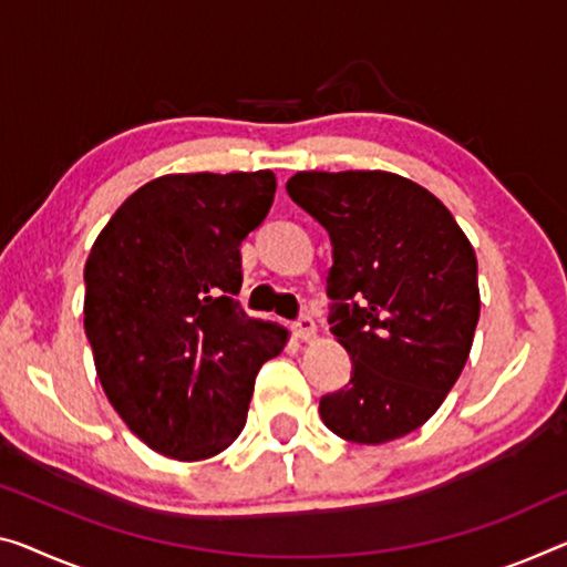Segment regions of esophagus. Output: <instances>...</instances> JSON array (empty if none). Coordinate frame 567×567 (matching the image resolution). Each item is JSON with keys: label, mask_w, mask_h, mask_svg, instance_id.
Instances as JSON below:
<instances>
[{"label": "esophagus", "mask_w": 567, "mask_h": 567, "mask_svg": "<svg viewBox=\"0 0 567 567\" xmlns=\"http://www.w3.org/2000/svg\"><path fill=\"white\" fill-rule=\"evenodd\" d=\"M293 332L301 339V342H313V339H317V324H313L311 317H301L293 324Z\"/></svg>", "instance_id": "1"}]
</instances>
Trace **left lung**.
<instances>
[{
    "label": "left lung",
    "mask_w": 567,
    "mask_h": 567,
    "mask_svg": "<svg viewBox=\"0 0 567 567\" xmlns=\"http://www.w3.org/2000/svg\"><path fill=\"white\" fill-rule=\"evenodd\" d=\"M289 195L332 238V334L350 385L319 415L339 439L388 443L429 421L472 352L476 254L439 197L393 172H296Z\"/></svg>",
    "instance_id": "1"
}]
</instances>
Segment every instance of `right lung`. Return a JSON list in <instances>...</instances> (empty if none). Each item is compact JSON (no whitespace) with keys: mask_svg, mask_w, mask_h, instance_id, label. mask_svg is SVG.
Instances as JSON below:
<instances>
[{"mask_svg":"<svg viewBox=\"0 0 567 567\" xmlns=\"http://www.w3.org/2000/svg\"><path fill=\"white\" fill-rule=\"evenodd\" d=\"M276 174H164L113 213L85 260L83 327L113 411L156 454L217 456L246 425L260 364L289 332L238 301L240 243Z\"/></svg>","mask_w":567,"mask_h":567,"instance_id":"right-lung-1","label":"right lung"}]
</instances>
